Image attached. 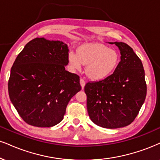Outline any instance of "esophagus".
<instances>
[{"label": "esophagus", "mask_w": 160, "mask_h": 160, "mask_svg": "<svg viewBox=\"0 0 160 160\" xmlns=\"http://www.w3.org/2000/svg\"><path fill=\"white\" fill-rule=\"evenodd\" d=\"M80 84H81V86H82V89H84V86H85V81H84V78H80Z\"/></svg>", "instance_id": "esophagus-1"}]
</instances>
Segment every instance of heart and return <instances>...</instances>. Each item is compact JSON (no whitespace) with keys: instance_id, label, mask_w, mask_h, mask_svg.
I'll return each instance as SVG.
<instances>
[{"instance_id":"1","label":"heart","mask_w":160,"mask_h":160,"mask_svg":"<svg viewBox=\"0 0 160 160\" xmlns=\"http://www.w3.org/2000/svg\"><path fill=\"white\" fill-rule=\"evenodd\" d=\"M70 66L78 70L86 65L85 73L92 80H101L110 76L120 62L119 52L101 43H85L76 48V53L68 54Z\"/></svg>"}]
</instances>
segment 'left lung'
I'll return each instance as SVG.
<instances>
[{
	"mask_svg": "<svg viewBox=\"0 0 160 160\" xmlns=\"http://www.w3.org/2000/svg\"><path fill=\"white\" fill-rule=\"evenodd\" d=\"M121 61L107 78L88 82L84 87L90 119L100 127L119 128L133 122L145 102L147 85L140 58L129 45L114 42Z\"/></svg>",
	"mask_w": 160,
	"mask_h": 160,
	"instance_id": "8db88e82",
	"label": "left lung"
}]
</instances>
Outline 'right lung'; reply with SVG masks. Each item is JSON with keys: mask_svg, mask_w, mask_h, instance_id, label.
<instances>
[{"mask_svg": "<svg viewBox=\"0 0 160 160\" xmlns=\"http://www.w3.org/2000/svg\"><path fill=\"white\" fill-rule=\"evenodd\" d=\"M68 52L62 41L36 38L15 59L8 82L9 95L29 125L50 128L58 124L71 98L82 89L79 76L65 70Z\"/></svg>", "mask_w": 160, "mask_h": 160, "instance_id": "1", "label": "right lung"}]
</instances>
